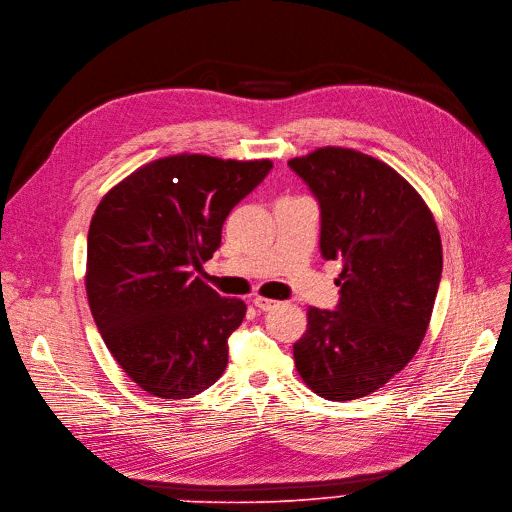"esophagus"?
I'll use <instances>...</instances> for the list:
<instances>
[{"instance_id": "esophagus-1", "label": "esophagus", "mask_w": 512, "mask_h": 512, "mask_svg": "<svg viewBox=\"0 0 512 512\" xmlns=\"http://www.w3.org/2000/svg\"><path fill=\"white\" fill-rule=\"evenodd\" d=\"M253 303H255V307H259V309H263V311H270V309H274V307L278 305V301L268 299V297H261V295H255V297H253Z\"/></svg>"}]
</instances>
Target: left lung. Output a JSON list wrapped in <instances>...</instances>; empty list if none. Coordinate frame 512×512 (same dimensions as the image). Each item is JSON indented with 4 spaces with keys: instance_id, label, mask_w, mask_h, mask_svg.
<instances>
[{
    "instance_id": "1",
    "label": "left lung",
    "mask_w": 512,
    "mask_h": 512,
    "mask_svg": "<svg viewBox=\"0 0 512 512\" xmlns=\"http://www.w3.org/2000/svg\"><path fill=\"white\" fill-rule=\"evenodd\" d=\"M320 203V251L341 259L335 311L309 307L293 345L305 385L332 402L381 389L414 358L441 280V238L420 194L387 163L326 146L288 161Z\"/></svg>"
}]
</instances>
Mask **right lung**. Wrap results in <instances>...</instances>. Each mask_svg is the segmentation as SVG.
<instances>
[{
  "mask_svg": "<svg viewBox=\"0 0 512 512\" xmlns=\"http://www.w3.org/2000/svg\"><path fill=\"white\" fill-rule=\"evenodd\" d=\"M272 161L173 154L127 175L100 201L87 234L85 291L100 335L140 389L186 399L228 366L247 305L194 276L221 226Z\"/></svg>",
  "mask_w": 512,
  "mask_h": 512,
  "instance_id": "add662e5",
  "label": "right lung"
}]
</instances>
